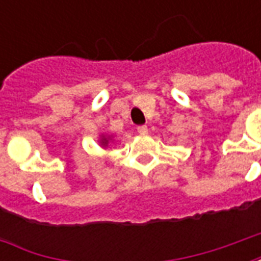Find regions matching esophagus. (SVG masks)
<instances>
[{
    "label": "esophagus",
    "instance_id": "obj_1",
    "mask_svg": "<svg viewBox=\"0 0 261 261\" xmlns=\"http://www.w3.org/2000/svg\"><path fill=\"white\" fill-rule=\"evenodd\" d=\"M137 131H138V134H141V136H147L148 127L147 125H140V127H137Z\"/></svg>",
    "mask_w": 261,
    "mask_h": 261
}]
</instances>
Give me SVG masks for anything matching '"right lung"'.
I'll return each instance as SVG.
<instances>
[{
    "instance_id": "right-lung-1",
    "label": "right lung",
    "mask_w": 261,
    "mask_h": 261,
    "mask_svg": "<svg viewBox=\"0 0 261 261\" xmlns=\"http://www.w3.org/2000/svg\"><path fill=\"white\" fill-rule=\"evenodd\" d=\"M102 142H103V144H108V140H103Z\"/></svg>"
}]
</instances>
